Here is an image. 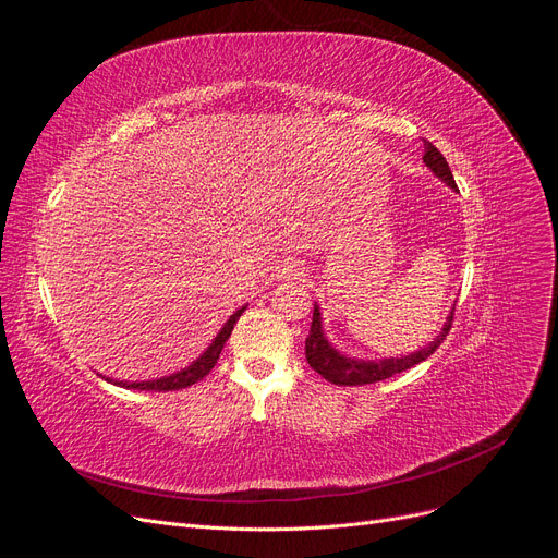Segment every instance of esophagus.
<instances>
[{"label":"esophagus","instance_id":"34e87169","mask_svg":"<svg viewBox=\"0 0 558 558\" xmlns=\"http://www.w3.org/2000/svg\"><path fill=\"white\" fill-rule=\"evenodd\" d=\"M286 277L289 279H300V277H305V272H302V267L300 265H286V272H283Z\"/></svg>","mask_w":558,"mask_h":558}]
</instances>
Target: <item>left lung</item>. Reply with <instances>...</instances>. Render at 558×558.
Returning a JSON list of instances; mask_svg holds the SVG:
<instances>
[{"mask_svg": "<svg viewBox=\"0 0 558 558\" xmlns=\"http://www.w3.org/2000/svg\"><path fill=\"white\" fill-rule=\"evenodd\" d=\"M426 146V154H424V162L430 167V170L440 177L442 181H447L451 189H456V181L451 177L449 165L445 160V156L437 150L430 142L424 140ZM451 320H453V312L449 314L447 324L442 328V332L435 337V340L412 356H402V359H384L377 363H369V361H353L342 356V353H337L328 340L324 337V330H320V312L318 307H314V316H312V328H310V337L305 342V353H307V363L318 373L324 379H328L330 384L337 386H363V384H375L381 379L393 377L398 373H404V369H410L414 365H418L421 361H426L430 353H435V349L445 342V337L451 330Z\"/></svg>", "mask_w": 558, "mask_h": 558, "instance_id": "8db88e82", "label": "left lung"}]
</instances>
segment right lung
Returning <instances> with one entry per match:
<instances>
[{"label": "right lung", "mask_w": 558, "mask_h": 558, "mask_svg": "<svg viewBox=\"0 0 558 558\" xmlns=\"http://www.w3.org/2000/svg\"><path fill=\"white\" fill-rule=\"evenodd\" d=\"M244 310L246 307L238 310L228 318V324L221 328V332L216 335V340L211 342V347L205 353H202V356L191 367H185V369H181V373H177V375L162 377V379H156V381H132V384H128V381H113V384L125 386V388H140V391H162V393L165 391H179V388L193 386L195 381H199L202 377L211 373V367L216 365L218 356H221L223 344L228 342V337L232 335V328L240 320V316L244 314ZM107 381H111V379H107Z\"/></svg>", "instance_id": "add662e5"}]
</instances>
